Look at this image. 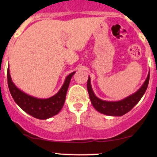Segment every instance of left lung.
<instances>
[{
  "instance_id": "8db88e82",
  "label": "left lung",
  "mask_w": 157,
  "mask_h": 157,
  "mask_svg": "<svg viewBox=\"0 0 157 157\" xmlns=\"http://www.w3.org/2000/svg\"><path fill=\"white\" fill-rule=\"evenodd\" d=\"M149 78L150 72L142 87L136 92L128 96L124 99L119 101H106L96 97L92 91V86H91L90 77H89L87 81V89L92 104L94 109L103 114L111 115V116H121L130 111L140 101L141 98L144 95V92H146V89L148 86Z\"/></svg>"
}]
</instances>
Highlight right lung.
I'll return each mask as SVG.
<instances>
[{"label":"right lung","instance_id":"add662e5","mask_svg":"<svg viewBox=\"0 0 157 157\" xmlns=\"http://www.w3.org/2000/svg\"><path fill=\"white\" fill-rule=\"evenodd\" d=\"M75 73V71L72 72L67 76L64 84L59 92L55 95L47 99L34 98L18 89L12 81L9 68L7 69L8 87L15 102L24 111L34 118L44 120L58 114L62 109L64 105L71 79Z\"/></svg>","mask_w":157,"mask_h":157}]
</instances>
